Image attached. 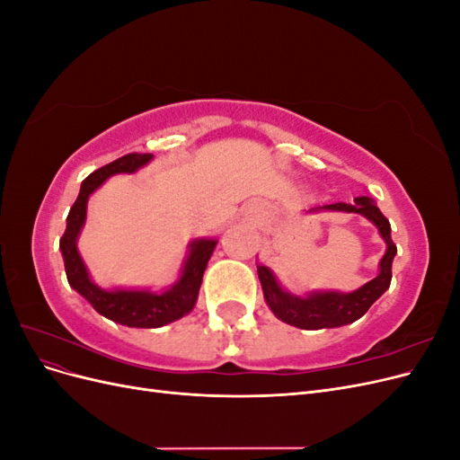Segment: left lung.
Wrapping results in <instances>:
<instances>
[{"mask_svg":"<svg viewBox=\"0 0 460 460\" xmlns=\"http://www.w3.org/2000/svg\"><path fill=\"white\" fill-rule=\"evenodd\" d=\"M323 211H340V213H357L368 218L372 225L378 228L382 240L385 242V253L378 264V276L374 280L360 286L355 291H309L305 296H296L282 288L278 282L276 274L257 264L259 280L262 288L264 301L274 316L282 323L296 326L301 330H323V328H340L351 324L355 320L363 316L372 303L382 297L384 291L392 284V262L397 255V247L392 242V226L389 220L382 215V211L370 198H355V203H332L309 208V213H323Z\"/></svg>","mask_w":460,"mask_h":460,"instance_id":"left-lung-1","label":"left lung"}]
</instances>
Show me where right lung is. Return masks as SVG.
Masks as SVG:
<instances>
[{"mask_svg":"<svg viewBox=\"0 0 460 460\" xmlns=\"http://www.w3.org/2000/svg\"><path fill=\"white\" fill-rule=\"evenodd\" d=\"M151 159V153H128V155L102 166V169H97L88 178H84L78 198L71 207V211H68L66 230L59 242L66 280L71 288L76 289L97 313L128 328H161L191 313L198 303L207 262L218 243L213 238H198L190 242L188 255L184 259L178 280L163 291L136 288L105 289L92 280L76 245L78 235L86 225L88 199L107 178L113 174H132L140 171Z\"/></svg>","mask_w":460,"mask_h":460,"instance_id":"right-lung-1","label":"right lung"}]
</instances>
